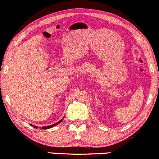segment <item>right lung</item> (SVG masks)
Segmentation results:
<instances>
[{
  "mask_svg": "<svg viewBox=\"0 0 159 159\" xmlns=\"http://www.w3.org/2000/svg\"><path fill=\"white\" fill-rule=\"evenodd\" d=\"M63 120V119H61V120H59L58 122H57V123H56V124H53V125H48V126H43V127H42L41 129H51V128H53V127H54L55 126V125H58V124H60V123ZM30 125H32V126H34V128H35V129H37V126H35V125H32V124H30Z\"/></svg>",
  "mask_w": 159,
  "mask_h": 159,
  "instance_id": "obj_1",
  "label": "right lung"
}]
</instances>
